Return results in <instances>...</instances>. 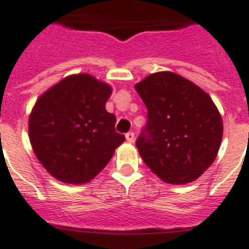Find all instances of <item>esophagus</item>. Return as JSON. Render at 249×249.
Listing matches in <instances>:
<instances>
[{
    "mask_svg": "<svg viewBox=\"0 0 249 249\" xmlns=\"http://www.w3.org/2000/svg\"><path fill=\"white\" fill-rule=\"evenodd\" d=\"M126 140L127 142H129V143H133V142H135V133H133V132H128V133H126Z\"/></svg>",
    "mask_w": 249,
    "mask_h": 249,
    "instance_id": "obj_1",
    "label": "esophagus"
}]
</instances>
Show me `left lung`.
<instances>
[{
    "label": "left lung",
    "mask_w": 249,
    "mask_h": 249,
    "mask_svg": "<svg viewBox=\"0 0 249 249\" xmlns=\"http://www.w3.org/2000/svg\"><path fill=\"white\" fill-rule=\"evenodd\" d=\"M135 89L148 109V136L136 142L143 162L166 183L196 181L214 162L223 136L211 96L171 71L149 74Z\"/></svg>",
    "instance_id": "8db88e82"
}]
</instances>
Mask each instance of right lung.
I'll list each match as a JSON object with an SVG mask.
<instances>
[{"label":"right lung","instance_id":"right-lung-1","mask_svg":"<svg viewBox=\"0 0 249 249\" xmlns=\"http://www.w3.org/2000/svg\"><path fill=\"white\" fill-rule=\"evenodd\" d=\"M108 83L89 73L70 74L51 86L28 117V137L43 168L57 181L89 183L107 166L124 136L106 111Z\"/></svg>","mask_w":249,"mask_h":249}]
</instances>
